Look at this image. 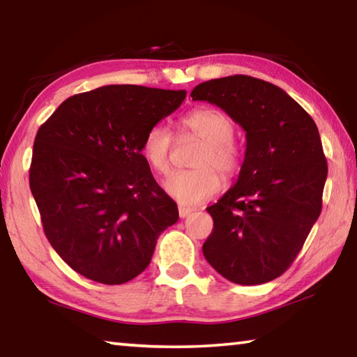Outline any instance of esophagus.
Listing matches in <instances>:
<instances>
[{
  "label": "esophagus",
  "mask_w": 357,
  "mask_h": 357,
  "mask_svg": "<svg viewBox=\"0 0 357 357\" xmlns=\"http://www.w3.org/2000/svg\"><path fill=\"white\" fill-rule=\"evenodd\" d=\"M178 211H179V217H181V219H184V217L189 215L193 209H190V208H185V206H179V208H178Z\"/></svg>",
  "instance_id": "1"
}]
</instances>
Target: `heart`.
<instances>
[{
    "label": "heart",
    "mask_w": 357,
    "mask_h": 357,
    "mask_svg": "<svg viewBox=\"0 0 357 357\" xmlns=\"http://www.w3.org/2000/svg\"><path fill=\"white\" fill-rule=\"evenodd\" d=\"M185 132L204 142L193 159L195 170L176 172L165 181L168 195L185 206L204 203L220 192L222 176L233 178L241 167V154L234 146V126L225 113L214 108H197L181 119ZM173 135L165 126L155 124L143 138L142 153L154 172L165 174L172 165ZM217 169L221 173L215 172Z\"/></svg>",
    "instance_id": "1"
}]
</instances>
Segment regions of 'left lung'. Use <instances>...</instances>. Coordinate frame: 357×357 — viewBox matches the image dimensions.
<instances>
[{
  "label": "left lung",
  "mask_w": 357,
  "mask_h": 357,
  "mask_svg": "<svg viewBox=\"0 0 357 357\" xmlns=\"http://www.w3.org/2000/svg\"><path fill=\"white\" fill-rule=\"evenodd\" d=\"M190 96L220 107L245 132L236 184L206 209L214 228L203 255L233 283L274 280L321 213L328 162L315 121L282 88L249 75L200 83Z\"/></svg>",
  "instance_id": "1"
}]
</instances>
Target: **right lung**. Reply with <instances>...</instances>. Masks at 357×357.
Masks as SVG:
<instances>
[{
  "label": "right lung",
  "instance_id": "right-lung-1",
  "mask_svg": "<svg viewBox=\"0 0 357 357\" xmlns=\"http://www.w3.org/2000/svg\"><path fill=\"white\" fill-rule=\"evenodd\" d=\"M185 94L108 84L66 99L39 128L29 187L48 243L75 273L105 285L129 282L178 222L142 144Z\"/></svg>",
  "mask_w": 357,
  "mask_h": 357
}]
</instances>
